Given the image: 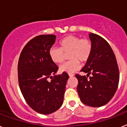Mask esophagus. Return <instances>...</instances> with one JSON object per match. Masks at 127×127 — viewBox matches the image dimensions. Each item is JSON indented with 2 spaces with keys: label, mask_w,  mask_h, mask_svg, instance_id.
I'll return each instance as SVG.
<instances>
[{
  "label": "esophagus",
  "mask_w": 127,
  "mask_h": 127,
  "mask_svg": "<svg viewBox=\"0 0 127 127\" xmlns=\"http://www.w3.org/2000/svg\"><path fill=\"white\" fill-rule=\"evenodd\" d=\"M68 75L70 77H73L74 76V74H73V73H68Z\"/></svg>",
  "instance_id": "obj_1"
}]
</instances>
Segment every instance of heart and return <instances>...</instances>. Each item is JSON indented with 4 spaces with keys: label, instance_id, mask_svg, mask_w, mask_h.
I'll return each mask as SVG.
<instances>
[{
    "label": "heart",
    "instance_id": "1",
    "mask_svg": "<svg viewBox=\"0 0 127 127\" xmlns=\"http://www.w3.org/2000/svg\"><path fill=\"white\" fill-rule=\"evenodd\" d=\"M60 48L53 47L49 50V56L53 63L60 64L64 59L65 54H68L71 61L66 62L61 66L63 72L72 73L80 68V63L88 60L92 52V43L88 39H81L75 35H68L59 41Z\"/></svg>",
    "mask_w": 127,
    "mask_h": 127
}]
</instances>
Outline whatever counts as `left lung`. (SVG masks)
Returning a JSON list of instances; mask_svg holds the SVG:
<instances>
[{"mask_svg": "<svg viewBox=\"0 0 127 127\" xmlns=\"http://www.w3.org/2000/svg\"><path fill=\"white\" fill-rule=\"evenodd\" d=\"M89 37L92 43V52L81 70L87 73V77L75 75L78 80L77 88L82 103L99 107L108 103L114 95L119 84L120 73L116 56L107 41L92 33H89Z\"/></svg>", "mask_w": 127, "mask_h": 127, "instance_id": "left-lung-1", "label": "left lung"}]
</instances>
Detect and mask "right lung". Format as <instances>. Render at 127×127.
<instances>
[{"label":"right lung","mask_w":127,"mask_h":127,"mask_svg":"<svg viewBox=\"0 0 127 127\" xmlns=\"http://www.w3.org/2000/svg\"><path fill=\"white\" fill-rule=\"evenodd\" d=\"M55 38V35L34 37L22 49L18 63V79L22 95L31 108L41 114H52L61 106L69 78L66 72L55 75L58 66L49 56V50ZM48 78L52 79L51 82Z\"/></svg>","instance_id":"right-lung-1"}]
</instances>
